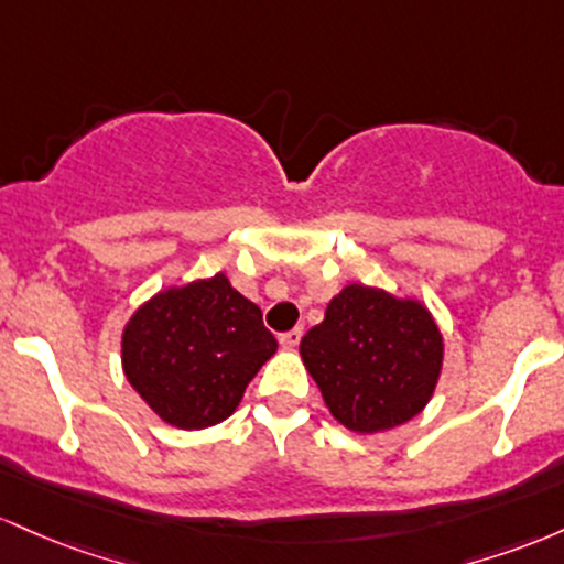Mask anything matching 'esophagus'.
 <instances>
[{
    "instance_id": "34e87169",
    "label": "esophagus",
    "mask_w": 564,
    "mask_h": 564,
    "mask_svg": "<svg viewBox=\"0 0 564 564\" xmlns=\"http://www.w3.org/2000/svg\"><path fill=\"white\" fill-rule=\"evenodd\" d=\"M301 338H303V327H295V330H290V333H282V335H280V344H282V349H295V346L301 344Z\"/></svg>"
}]
</instances>
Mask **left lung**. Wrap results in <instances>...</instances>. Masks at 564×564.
<instances>
[{
	"label": "left lung",
	"instance_id": "left-lung-1",
	"mask_svg": "<svg viewBox=\"0 0 564 564\" xmlns=\"http://www.w3.org/2000/svg\"><path fill=\"white\" fill-rule=\"evenodd\" d=\"M330 413L351 432H383L419 415L440 378L442 335L415 301L349 284L301 340Z\"/></svg>",
	"mask_w": 564,
	"mask_h": 564
}]
</instances>
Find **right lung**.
<instances>
[{"label": "right lung", "mask_w": 564, "mask_h": 564, "mask_svg": "<svg viewBox=\"0 0 564 564\" xmlns=\"http://www.w3.org/2000/svg\"><path fill=\"white\" fill-rule=\"evenodd\" d=\"M274 351L261 308L224 274L154 295L122 335L132 389L162 421L188 432L229 419Z\"/></svg>", "instance_id": "obj_1"}]
</instances>
